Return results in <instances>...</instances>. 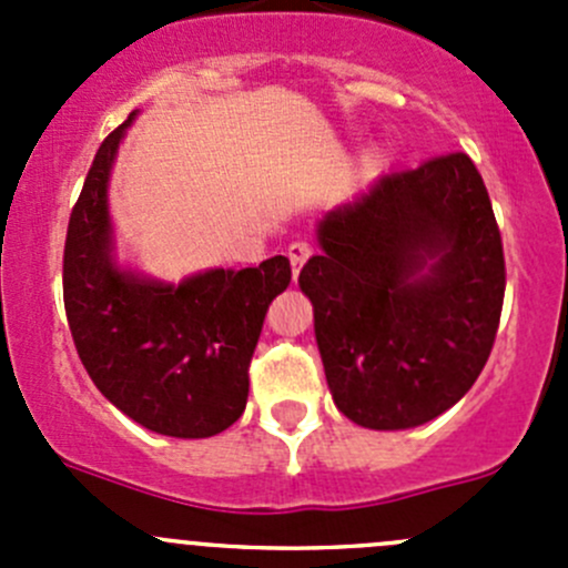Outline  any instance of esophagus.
I'll return each mask as SVG.
<instances>
[{"instance_id":"34e87169","label":"esophagus","mask_w":568,"mask_h":568,"mask_svg":"<svg viewBox=\"0 0 568 568\" xmlns=\"http://www.w3.org/2000/svg\"><path fill=\"white\" fill-rule=\"evenodd\" d=\"M313 255V247L307 242H294V244H288V261H291V266H294V274L300 272L302 266H305V261L307 257Z\"/></svg>"}]
</instances>
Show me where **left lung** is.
Listing matches in <instances>:
<instances>
[{"label": "left lung", "instance_id": "8db88e82", "mask_svg": "<svg viewBox=\"0 0 568 568\" xmlns=\"http://www.w3.org/2000/svg\"><path fill=\"white\" fill-rule=\"evenodd\" d=\"M302 266L337 409L374 432L434 420L489 359L506 261L484 178L467 153L382 175L316 227Z\"/></svg>", "mask_w": 568, "mask_h": 568}]
</instances>
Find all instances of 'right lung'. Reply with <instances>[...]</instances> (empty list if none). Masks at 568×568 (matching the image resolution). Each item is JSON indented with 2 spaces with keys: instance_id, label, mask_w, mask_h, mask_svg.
<instances>
[{
  "instance_id": "obj_1",
  "label": "right lung",
  "mask_w": 568,
  "mask_h": 568,
  "mask_svg": "<svg viewBox=\"0 0 568 568\" xmlns=\"http://www.w3.org/2000/svg\"><path fill=\"white\" fill-rule=\"evenodd\" d=\"M136 112L101 142L71 211L62 257L68 326L90 379L151 432L203 439L242 417L263 318L291 283L274 255L252 268H205L181 283L120 266L109 175Z\"/></svg>"
}]
</instances>
